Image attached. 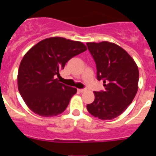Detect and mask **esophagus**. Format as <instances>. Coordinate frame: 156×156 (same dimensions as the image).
I'll return each mask as SVG.
<instances>
[{
  "mask_svg": "<svg viewBox=\"0 0 156 156\" xmlns=\"http://www.w3.org/2000/svg\"><path fill=\"white\" fill-rule=\"evenodd\" d=\"M78 91L80 92V93H83V92L86 91V89H79V90H78Z\"/></svg>",
  "mask_w": 156,
  "mask_h": 156,
  "instance_id": "1",
  "label": "esophagus"
}]
</instances>
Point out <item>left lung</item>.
<instances>
[{
    "label": "left lung",
    "mask_w": 156,
    "mask_h": 156,
    "mask_svg": "<svg viewBox=\"0 0 156 156\" xmlns=\"http://www.w3.org/2000/svg\"><path fill=\"white\" fill-rule=\"evenodd\" d=\"M96 63L97 79L105 90L94 91V101L87 111L100 119L119 116L131 104L138 89L139 71L134 60L119 45L103 41L87 43Z\"/></svg>",
    "instance_id": "8db88e82"
}]
</instances>
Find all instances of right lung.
<instances>
[{
    "label": "right lung",
    "instance_id": "right-lung-1",
    "mask_svg": "<svg viewBox=\"0 0 156 156\" xmlns=\"http://www.w3.org/2000/svg\"><path fill=\"white\" fill-rule=\"evenodd\" d=\"M87 50L82 42L50 37L37 43L22 59L18 88L30 109L41 116H55L66 110L76 88L55 79L74 56Z\"/></svg>",
    "mask_w": 156,
    "mask_h": 156
}]
</instances>
